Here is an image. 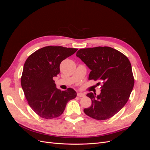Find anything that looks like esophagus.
<instances>
[{"label":"esophagus","mask_w":150,"mask_h":150,"mask_svg":"<svg viewBox=\"0 0 150 150\" xmlns=\"http://www.w3.org/2000/svg\"><path fill=\"white\" fill-rule=\"evenodd\" d=\"M77 95H78V97H84L85 96V94L83 93H78V94H77Z\"/></svg>","instance_id":"obj_1"}]
</instances>
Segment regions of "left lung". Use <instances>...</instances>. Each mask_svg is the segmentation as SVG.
<instances>
[{
	"mask_svg": "<svg viewBox=\"0 0 150 150\" xmlns=\"http://www.w3.org/2000/svg\"><path fill=\"white\" fill-rule=\"evenodd\" d=\"M91 70L89 80L99 81L101 93L87 94L91 106L84 109L86 115L97 120L111 118L128 101L134 79L131 63L125 54L110 47L81 49L76 53ZM100 82L98 84H100Z\"/></svg>",
	"mask_w": 150,
	"mask_h": 150,
	"instance_id": "left-lung-1",
	"label": "left lung"
}]
</instances>
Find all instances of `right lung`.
Here are the masks:
<instances>
[{
    "label": "right lung",
    "mask_w": 150,
    "mask_h": 150,
    "mask_svg": "<svg viewBox=\"0 0 150 150\" xmlns=\"http://www.w3.org/2000/svg\"><path fill=\"white\" fill-rule=\"evenodd\" d=\"M77 50L49 46L35 51L25 61L21 79L22 88L30 107L42 118L60 116L67 102L76 97L73 89H57L53 78L59 74L61 62Z\"/></svg>",
    "instance_id": "right-lung-1"
}]
</instances>
